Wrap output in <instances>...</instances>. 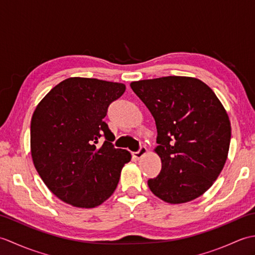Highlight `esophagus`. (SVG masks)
Listing matches in <instances>:
<instances>
[{"mask_svg":"<svg viewBox=\"0 0 255 255\" xmlns=\"http://www.w3.org/2000/svg\"><path fill=\"white\" fill-rule=\"evenodd\" d=\"M148 152V150H147V148L144 147V145H142V147H140V149H139V151H137V152H133L132 153V156L134 159H137V160H139V159H141L142 156Z\"/></svg>","mask_w":255,"mask_h":255,"instance_id":"obj_1","label":"esophagus"}]
</instances>
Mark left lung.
Segmentation results:
<instances>
[{
	"label": "left lung",
	"instance_id": "left-lung-1",
	"mask_svg": "<svg viewBox=\"0 0 255 255\" xmlns=\"http://www.w3.org/2000/svg\"><path fill=\"white\" fill-rule=\"evenodd\" d=\"M155 121L159 175L148 181L169 204L191 202L217 180L228 158L231 125L207 84L191 77H163L130 83Z\"/></svg>",
	"mask_w": 255,
	"mask_h": 255
}]
</instances>
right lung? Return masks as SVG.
Listing matches in <instances>:
<instances>
[{
	"label": "right lung",
	"mask_w": 255,
	"mask_h": 255,
	"mask_svg": "<svg viewBox=\"0 0 255 255\" xmlns=\"http://www.w3.org/2000/svg\"><path fill=\"white\" fill-rule=\"evenodd\" d=\"M126 85L89 78H69L51 89L32 114L30 152L49 191L78 208H94L110 198L127 150L115 149L105 118L107 108ZM107 140L101 147L99 138Z\"/></svg>",
	"instance_id": "right-lung-1"
}]
</instances>
